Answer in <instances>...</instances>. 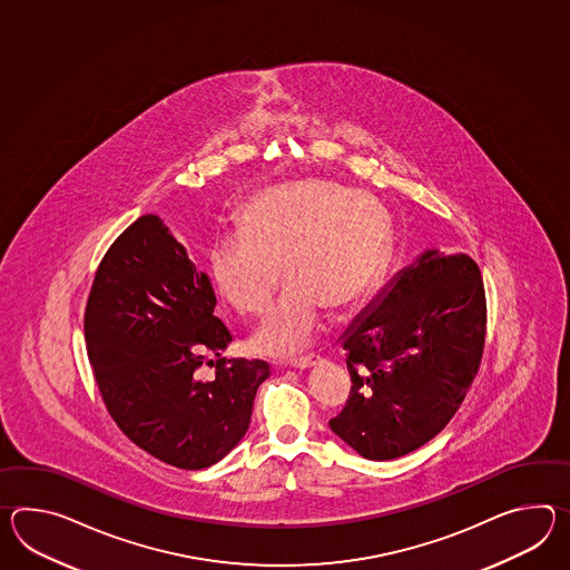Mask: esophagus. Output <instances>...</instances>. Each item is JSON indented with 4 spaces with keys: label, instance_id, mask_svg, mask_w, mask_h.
I'll use <instances>...</instances> for the list:
<instances>
[{
    "label": "esophagus",
    "instance_id": "34e87169",
    "mask_svg": "<svg viewBox=\"0 0 570 570\" xmlns=\"http://www.w3.org/2000/svg\"><path fill=\"white\" fill-rule=\"evenodd\" d=\"M321 357L315 354L303 355V357H296V360H291L292 367H301V370H306V367L315 366L316 362H318Z\"/></svg>",
    "mask_w": 570,
    "mask_h": 570
}]
</instances>
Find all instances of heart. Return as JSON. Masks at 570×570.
I'll use <instances>...</instances> for the list:
<instances>
[{
    "instance_id": "heart-1",
    "label": "heart",
    "mask_w": 570,
    "mask_h": 570,
    "mask_svg": "<svg viewBox=\"0 0 570 570\" xmlns=\"http://www.w3.org/2000/svg\"><path fill=\"white\" fill-rule=\"evenodd\" d=\"M389 235V216L372 196L325 179L284 181L243 204L239 233L208 252V274L237 313L262 315L282 264L291 282L255 331L252 347L294 354L315 340L325 308L343 315L376 286Z\"/></svg>"
}]
</instances>
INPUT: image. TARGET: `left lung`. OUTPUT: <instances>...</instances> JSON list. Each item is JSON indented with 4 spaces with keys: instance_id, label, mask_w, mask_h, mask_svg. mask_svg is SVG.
<instances>
[{
    "instance_id": "left-lung-1",
    "label": "left lung",
    "mask_w": 570,
    "mask_h": 570,
    "mask_svg": "<svg viewBox=\"0 0 570 570\" xmlns=\"http://www.w3.org/2000/svg\"><path fill=\"white\" fill-rule=\"evenodd\" d=\"M487 301L466 254L428 249L342 335L352 393L331 430L367 460H394L454 417L481 366Z\"/></svg>"
}]
</instances>
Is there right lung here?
I'll return each mask as SVG.
<instances>
[{
  "label": "right lung",
  "instance_id": "1",
  "mask_svg": "<svg viewBox=\"0 0 570 570\" xmlns=\"http://www.w3.org/2000/svg\"><path fill=\"white\" fill-rule=\"evenodd\" d=\"M208 276L159 216L110 245L86 304V347L104 405L140 450L176 469H208L249 430L269 376L262 360L223 357L233 342L215 316ZM204 363L216 366L199 379Z\"/></svg>",
  "mask_w": 570,
  "mask_h": 570
}]
</instances>
